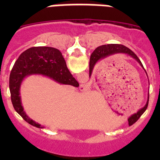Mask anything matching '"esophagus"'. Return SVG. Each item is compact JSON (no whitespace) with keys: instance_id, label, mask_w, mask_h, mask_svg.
<instances>
[{"instance_id":"esophagus-1","label":"esophagus","mask_w":160,"mask_h":160,"mask_svg":"<svg viewBox=\"0 0 160 160\" xmlns=\"http://www.w3.org/2000/svg\"><path fill=\"white\" fill-rule=\"evenodd\" d=\"M80 90H87V84H82L81 86H80Z\"/></svg>"}]
</instances>
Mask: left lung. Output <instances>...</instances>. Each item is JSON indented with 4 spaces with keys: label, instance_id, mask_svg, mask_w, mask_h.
Here are the masks:
<instances>
[{
    "label": "left lung",
    "instance_id": "8db88e82",
    "mask_svg": "<svg viewBox=\"0 0 160 160\" xmlns=\"http://www.w3.org/2000/svg\"><path fill=\"white\" fill-rule=\"evenodd\" d=\"M116 53H125V54L129 55L131 58L135 59V60L139 63V65L142 66V69L145 70L142 62H141V61L139 60V58H138V57H137V55L135 54L134 52L131 51L129 48L126 47V46H122V45H120V44H110V45H103V46H98V47L96 48V49H94V51L92 53V54L90 56V76L91 75L94 65L97 63V62H98V61L101 60V59L106 58L109 57V56H111V55L116 54ZM145 72H146V70H145ZM147 75H148V74H147ZM148 101H149V93H148V98L146 105L144 106L142 108H141L138 112L132 114V115L128 118V123H129L130 126L135 123L137 120L139 118V117L143 114L144 111H146V109L148 108Z\"/></svg>",
    "mask_w": 160,
    "mask_h": 160
}]
</instances>
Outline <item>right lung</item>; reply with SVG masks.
I'll list each match as a JSON object with an SVG mask.
<instances>
[{
  "instance_id": "obj_1",
  "label": "right lung",
  "mask_w": 160,
  "mask_h": 160,
  "mask_svg": "<svg viewBox=\"0 0 160 160\" xmlns=\"http://www.w3.org/2000/svg\"><path fill=\"white\" fill-rule=\"evenodd\" d=\"M42 74L61 84L78 87L79 84L66 66L62 54L58 49L47 46H37L26 49L20 55L11 70L9 90L11 101L15 111L28 123L38 128H43L28 116L24 111L20 96V88L25 77Z\"/></svg>"
}]
</instances>
